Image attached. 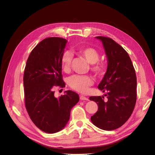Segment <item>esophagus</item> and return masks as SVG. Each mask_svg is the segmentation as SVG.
Wrapping results in <instances>:
<instances>
[{"label":"esophagus","instance_id":"obj_1","mask_svg":"<svg viewBox=\"0 0 155 155\" xmlns=\"http://www.w3.org/2000/svg\"><path fill=\"white\" fill-rule=\"evenodd\" d=\"M79 98H80V100H82V101H83V100H86V101L88 100V97H85V96H83V95L79 96Z\"/></svg>","mask_w":155,"mask_h":155}]
</instances>
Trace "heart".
<instances>
[{"instance_id":"b5f03b06","label":"heart","mask_w":155,"mask_h":155,"mask_svg":"<svg viewBox=\"0 0 155 155\" xmlns=\"http://www.w3.org/2000/svg\"><path fill=\"white\" fill-rule=\"evenodd\" d=\"M76 53L82 56L91 63L90 70L97 77H102L107 70V64L104 61L99 60L100 53L96 48L91 46H80L75 50ZM73 59V55L70 51L65 50L60 58L61 67L64 72L68 73ZM93 79L89 76L75 75L68 79V85L73 90L80 93L85 94L89 91V87L93 85Z\"/></svg>"}]
</instances>
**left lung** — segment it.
I'll use <instances>...</instances> for the list:
<instances>
[{
    "label": "left lung",
    "instance_id": "8db88e82",
    "mask_svg": "<svg viewBox=\"0 0 155 155\" xmlns=\"http://www.w3.org/2000/svg\"><path fill=\"white\" fill-rule=\"evenodd\" d=\"M102 41L108 59L107 70L98 88L104 96H91L98 105L91 121L98 128L112 130L122 126L132 114L137 101V76L127 52L109 37L97 36Z\"/></svg>",
    "mask_w": 155,
    "mask_h": 155
}]
</instances>
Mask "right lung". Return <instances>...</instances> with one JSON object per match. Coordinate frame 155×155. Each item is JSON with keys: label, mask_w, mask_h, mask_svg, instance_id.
Returning a JSON list of instances; mask_svg holds the SVG:
<instances>
[{"label": "right lung", "mask_w": 155, "mask_h": 155, "mask_svg": "<svg viewBox=\"0 0 155 155\" xmlns=\"http://www.w3.org/2000/svg\"><path fill=\"white\" fill-rule=\"evenodd\" d=\"M67 41L61 37H48L32 50L27 59L23 77L25 103L30 119L46 133L63 129L70 118V110L79 100L71 91L59 98L54 88H64L60 58Z\"/></svg>", "instance_id": "1"}]
</instances>
